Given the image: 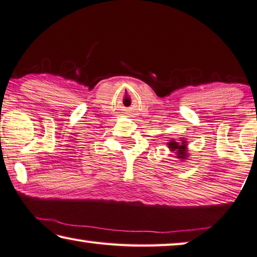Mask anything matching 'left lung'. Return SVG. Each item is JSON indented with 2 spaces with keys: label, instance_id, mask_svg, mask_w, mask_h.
I'll return each mask as SVG.
<instances>
[{
  "label": "left lung",
  "instance_id": "obj_1",
  "mask_svg": "<svg viewBox=\"0 0 257 257\" xmlns=\"http://www.w3.org/2000/svg\"><path fill=\"white\" fill-rule=\"evenodd\" d=\"M168 147L172 151H176V155H178V158L184 159L187 157V151H186V142L182 141V144H179V142L172 141L168 142Z\"/></svg>",
  "mask_w": 257,
  "mask_h": 257
}]
</instances>
